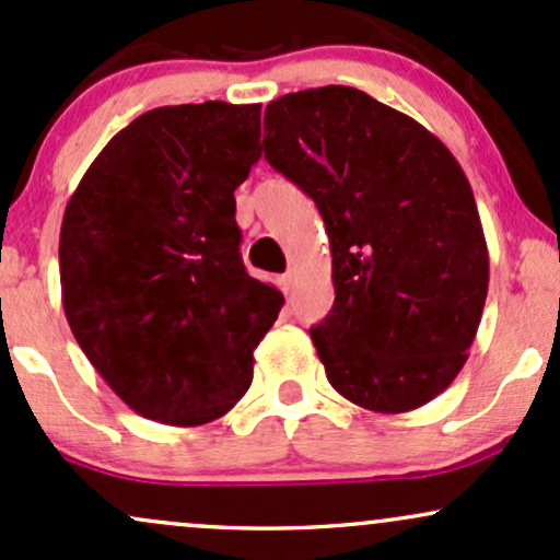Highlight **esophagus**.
<instances>
[{"instance_id": "1", "label": "esophagus", "mask_w": 560, "mask_h": 560, "mask_svg": "<svg viewBox=\"0 0 560 560\" xmlns=\"http://www.w3.org/2000/svg\"><path fill=\"white\" fill-rule=\"evenodd\" d=\"M279 284H281V289H284V294H292L294 287H298V273L287 271V273L279 279Z\"/></svg>"}]
</instances>
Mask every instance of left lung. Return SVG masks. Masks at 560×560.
Masks as SVG:
<instances>
[{"instance_id":"left-lung-1","label":"left lung","mask_w":560,"mask_h":560,"mask_svg":"<svg viewBox=\"0 0 560 560\" xmlns=\"http://www.w3.org/2000/svg\"><path fill=\"white\" fill-rule=\"evenodd\" d=\"M262 150L316 202L334 305L311 329L331 387L376 413L434 400L464 369L490 284L471 184L413 118L352 86L266 107Z\"/></svg>"}]
</instances>
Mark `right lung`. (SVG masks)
<instances>
[{
  "label": "right lung",
  "instance_id": "add662e5",
  "mask_svg": "<svg viewBox=\"0 0 560 560\" xmlns=\"http://www.w3.org/2000/svg\"><path fill=\"white\" fill-rule=\"evenodd\" d=\"M260 105H171L107 141L60 229L75 342L144 419L199 427L253 382L284 294L240 255L234 189L258 163Z\"/></svg>",
  "mask_w": 560,
  "mask_h": 560
}]
</instances>
